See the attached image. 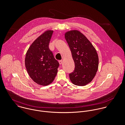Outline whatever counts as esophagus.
<instances>
[{
    "label": "esophagus",
    "mask_w": 125,
    "mask_h": 125,
    "mask_svg": "<svg viewBox=\"0 0 125 125\" xmlns=\"http://www.w3.org/2000/svg\"><path fill=\"white\" fill-rule=\"evenodd\" d=\"M59 64H62V60H60V61H59Z\"/></svg>",
    "instance_id": "esophagus-1"
}]
</instances>
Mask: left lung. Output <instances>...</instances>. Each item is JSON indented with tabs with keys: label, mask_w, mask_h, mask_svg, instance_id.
I'll return each mask as SVG.
<instances>
[{
	"label": "left lung",
	"mask_w": 125,
	"mask_h": 125,
	"mask_svg": "<svg viewBox=\"0 0 125 125\" xmlns=\"http://www.w3.org/2000/svg\"><path fill=\"white\" fill-rule=\"evenodd\" d=\"M65 39L71 52L74 69L69 73L72 82L83 86L90 82L97 71L99 58L97 52L89 40L77 30L65 34Z\"/></svg>",
	"instance_id": "1"
}]
</instances>
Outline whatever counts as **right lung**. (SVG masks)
Segmentation results:
<instances>
[{"instance_id":"right-lung-1","label":"right lung","mask_w":125,"mask_h":125,"mask_svg":"<svg viewBox=\"0 0 125 125\" xmlns=\"http://www.w3.org/2000/svg\"><path fill=\"white\" fill-rule=\"evenodd\" d=\"M53 31H47L39 36L26 54L25 65L30 77L38 84L48 85L52 82L59 66L49 49Z\"/></svg>"}]
</instances>
